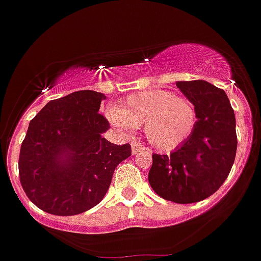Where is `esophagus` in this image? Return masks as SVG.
<instances>
[{
  "label": "esophagus",
  "instance_id": "esophagus-1",
  "mask_svg": "<svg viewBox=\"0 0 261 261\" xmlns=\"http://www.w3.org/2000/svg\"><path fill=\"white\" fill-rule=\"evenodd\" d=\"M131 151H133L134 155H137V153L142 152V151H147V148L140 143H138V142H134L133 146H131Z\"/></svg>",
  "mask_w": 261,
  "mask_h": 261
}]
</instances>
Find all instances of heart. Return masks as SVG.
Returning a JSON list of instances; mask_svg holds the SVG:
<instances>
[{
	"mask_svg": "<svg viewBox=\"0 0 261 261\" xmlns=\"http://www.w3.org/2000/svg\"><path fill=\"white\" fill-rule=\"evenodd\" d=\"M109 121L124 131L144 127L148 142L155 148L171 151L184 144L197 123L194 103L172 90L155 89L134 93L119 108L106 110Z\"/></svg>",
	"mask_w": 261,
	"mask_h": 261,
	"instance_id": "heart-1",
	"label": "heart"
}]
</instances>
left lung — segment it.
Listing matches in <instances>:
<instances>
[{"instance_id":"obj_1","label":"left lung","mask_w":261,"mask_h":261,"mask_svg":"<svg viewBox=\"0 0 261 261\" xmlns=\"http://www.w3.org/2000/svg\"><path fill=\"white\" fill-rule=\"evenodd\" d=\"M176 87L196 106V128L171 155L153 153L148 181L167 201L199 202L221 188L234 164L235 114L225 90L207 81H177Z\"/></svg>"}]
</instances>
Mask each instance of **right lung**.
<instances>
[{"label": "right lung", "instance_id": "add662e5", "mask_svg": "<svg viewBox=\"0 0 261 261\" xmlns=\"http://www.w3.org/2000/svg\"><path fill=\"white\" fill-rule=\"evenodd\" d=\"M105 94L79 90L52 99L30 121L19 152V180L43 212L76 215L102 201L117 165L131 146L110 143L98 113Z\"/></svg>", "mask_w": 261, "mask_h": 261}]
</instances>
